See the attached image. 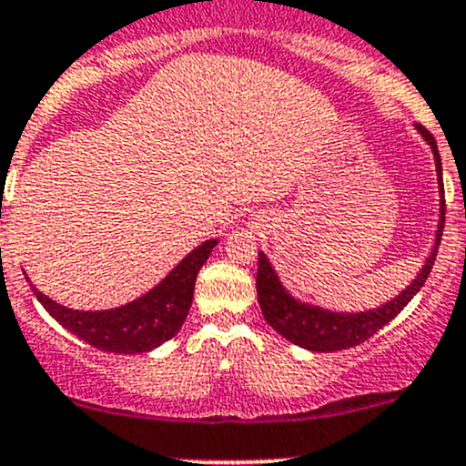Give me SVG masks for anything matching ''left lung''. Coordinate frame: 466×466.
Returning <instances> with one entry per match:
<instances>
[{
	"label": "left lung",
	"mask_w": 466,
	"mask_h": 466,
	"mask_svg": "<svg viewBox=\"0 0 466 466\" xmlns=\"http://www.w3.org/2000/svg\"><path fill=\"white\" fill-rule=\"evenodd\" d=\"M416 130L431 147L433 158H436V172H438V192H441V221H438L436 241H433L431 254L424 260L422 269L418 272L416 279L407 285L396 299L387 300L385 305L376 309L367 311H331L319 305L303 303V300L294 299L288 289L283 288L280 279L276 276L272 263L263 252H258V272H257V294L260 311H263L265 320L283 336L285 340L294 342V345L303 347L309 351H340L350 350V347L360 345L367 339L382 329L390 320L396 319L402 309L407 308L409 300L420 291L427 280L429 272L436 260L438 245H441L442 228H444V186H442V163L438 155L436 139L427 127L416 124Z\"/></svg>",
	"instance_id": "8db88e82"
}]
</instances>
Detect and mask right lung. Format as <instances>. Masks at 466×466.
<instances>
[{"mask_svg":"<svg viewBox=\"0 0 466 466\" xmlns=\"http://www.w3.org/2000/svg\"><path fill=\"white\" fill-rule=\"evenodd\" d=\"M217 238L201 243L161 283L132 303L115 309L81 311L55 303L35 285L33 294L46 311L76 339L110 354H146L177 336L190 311L194 283Z\"/></svg>","mask_w":466,"mask_h":466,"instance_id":"1","label":"right lung"}]
</instances>
